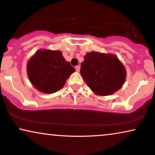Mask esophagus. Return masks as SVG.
I'll return each instance as SVG.
<instances>
[{
	"mask_svg": "<svg viewBox=\"0 0 155 155\" xmlns=\"http://www.w3.org/2000/svg\"><path fill=\"white\" fill-rule=\"evenodd\" d=\"M75 70H76V71L79 72L80 70V65H77V66L75 67Z\"/></svg>",
	"mask_w": 155,
	"mask_h": 155,
	"instance_id": "esophagus-1",
	"label": "esophagus"
}]
</instances>
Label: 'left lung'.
I'll return each mask as SVG.
<instances>
[{
	"mask_svg": "<svg viewBox=\"0 0 155 155\" xmlns=\"http://www.w3.org/2000/svg\"><path fill=\"white\" fill-rule=\"evenodd\" d=\"M80 74L94 94L107 96L121 88L126 71L115 55L92 51L84 56Z\"/></svg>",
	"mask_w": 155,
	"mask_h": 155,
	"instance_id": "1",
	"label": "left lung"
}]
</instances>
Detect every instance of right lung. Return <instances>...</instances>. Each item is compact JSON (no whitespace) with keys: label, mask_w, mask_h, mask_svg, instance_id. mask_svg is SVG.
Here are the masks:
<instances>
[{"label":"right lung","mask_w":155,"mask_h":155,"mask_svg":"<svg viewBox=\"0 0 155 155\" xmlns=\"http://www.w3.org/2000/svg\"><path fill=\"white\" fill-rule=\"evenodd\" d=\"M75 71L60 51L38 50L27 65L29 81L37 90L46 94L62 89Z\"/></svg>","instance_id":"right-lung-1"}]
</instances>
